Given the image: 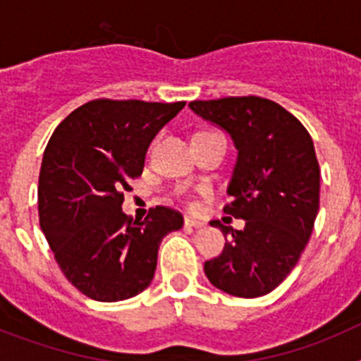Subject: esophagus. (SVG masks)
<instances>
[{
    "label": "esophagus",
    "mask_w": 361,
    "mask_h": 361,
    "mask_svg": "<svg viewBox=\"0 0 361 361\" xmlns=\"http://www.w3.org/2000/svg\"><path fill=\"white\" fill-rule=\"evenodd\" d=\"M184 226H186V228L199 229V228H202L204 222H200V220H195V219H190V216H186V219H184Z\"/></svg>",
    "instance_id": "esophagus-1"
}]
</instances>
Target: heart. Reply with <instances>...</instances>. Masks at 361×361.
I'll list each match as a JSON object with an SVG mask.
<instances>
[{
  "instance_id": "b5f03b06",
  "label": "heart",
  "mask_w": 361,
  "mask_h": 361,
  "mask_svg": "<svg viewBox=\"0 0 361 361\" xmlns=\"http://www.w3.org/2000/svg\"><path fill=\"white\" fill-rule=\"evenodd\" d=\"M200 133H208V132H197L195 135H200ZM199 191H206V188H200ZM188 204H190V206H195V199H191L190 197V199H188Z\"/></svg>"
}]
</instances>
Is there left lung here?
Instances as JSON below:
<instances>
[{"instance_id":"1","label":"left lung","mask_w":361,"mask_h":361,"mask_svg":"<svg viewBox=\"0 0 361 361\" xmlns=\"http://www.w3.org/2000/svg\"><path fill=\"white\" fill-rule=\"evenodd\" d=\"M190 108L235 141L224 213L245 220L240 231L213 220L228 240L204 273L228 295H267L296 266L318 215L320 164L311 135L286 108L257 95L191 101Z\"/></svg>"}]
</instances>
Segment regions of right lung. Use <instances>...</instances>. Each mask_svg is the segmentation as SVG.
<instances>
[{"label": "right lung", "mask_w": 361, "mask_h": 361, "mask_svg": "<svg viewBox=\"0 0 361 361\" xmlns=\"http://www.w3.org/2000/svg\"><path fill=\"white\" fill-rule=\"evenodd\" d=\"M184 104L94 99L54 130L39 171V224L59 269L82 295L117 302L145 291L161 240L183 228L177 209L155 206L139 222L121 204L155 133Z\"/></svg>", "instance_id": "right-lung-1"}]
</instances>
